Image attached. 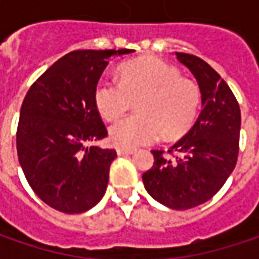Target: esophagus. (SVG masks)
Wrapping results in <instances>:
<instances>
[{"label": "esophagus", "instance_id": "esophagus-1", "mask_svg": "<svg viewBox=\"0 0 259 259\" xmlns=\"http://www.w3.org/2000/svg\"><path fill=\"white\" fill-rule=\"evenodd\" d=\"M134 151H135L134 148H125V147H118V148H116V153H118V155L133 154Z\"/></svg>", "mask_w": 259, "mask_h": 259}]
</instances>
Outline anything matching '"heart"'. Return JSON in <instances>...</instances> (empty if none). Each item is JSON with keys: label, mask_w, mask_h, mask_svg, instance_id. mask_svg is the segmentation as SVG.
I'll return each instance as SVG.
<instances>
[{"label": "heart", "mask_w": 259, "mask_h": 259, "mask_svg": "<svg viewBox=\"0 0 259 259\" xmlns=\"http://www.w3.org/2000/svg\"><path fill=\"white\" fill-rule=\"evenodd\" d=\"M137 114L124 116L109 126V140L118 147L133 148L155 141L161 133L174 138L196 121L202 91L199 85L157 57L124 63L119 82L102 77L94 91V102L102 118H118L136 99Z\"/></svg>", "instance_id": "heart-1"}]
</instances>
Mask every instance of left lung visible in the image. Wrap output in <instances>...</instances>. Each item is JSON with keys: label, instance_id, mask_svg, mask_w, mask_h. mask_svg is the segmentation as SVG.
Instances as JSON below:
<instances>
[{"label": "left lung", "instance_id": "1", "mask_svg": "<svg viewBox=\"0 0 259 259\" xmlns=\"http://www.w3.org/2000/svg\"><path fill=\"white\" fill-rule=\"evenodd\" d=\"M202 91V112L190 131L168 150H153L154 164L143 174L150 196L176 210L192 209L221 190L239 153L241 109L231 88L200 57L176 53Z\"/></svg>", "mask_w": 259, "mask_h": 259}]
</instances>
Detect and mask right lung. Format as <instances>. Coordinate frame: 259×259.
<instances>
[{
	"label": "right lung",
	"instance_id": "1",
	"mask_svg": "<svg viewBox=\"0 0 259 259\" xmlns=\"http://www.w3.org/2000/svg\"><path fill=\"white\" fill-rule=\"evenodd\" d=\"M134 50H75L59 59L25 95L17 154L34 193L63 213H82L104 197L115 150L91 143L108 133L94 91L111 56Z\"/></svg>",
	"mask_w": 259,
	"mask_h": 259
}]
</instances>
